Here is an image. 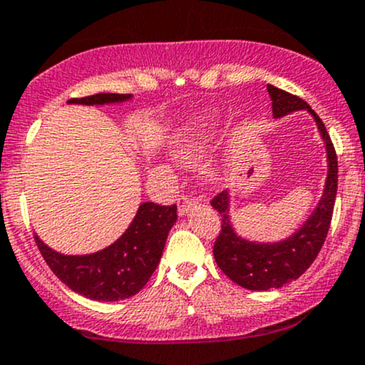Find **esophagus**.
<instances>
[{
    "mask_svg": "<svg viewBox=\"0 0 365 365\" xmlns=\"http://www.w3.org/2000/svg\"><path fill=\"white\" fill-rule=\"evenodd\" d=\"M177 205H178V216H185V214H188V210L195 205V199H190V197L187 195H180L177 200Z\"/></svg>",
    "mask_w": 365,
    "mask_h": 365,
    "instance_id": "esophagus-1",
    "label": "esophagus"
}]
</instances>
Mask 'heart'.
Here are the masks:
<instances>
[{
    "label": "heart",
    "mask_w": 365,
    "mask_h": 365,
    "mask_svg": "<svg viewBox=\"0 0 365 365\" xmlns=\"http://www.w3.org/2000/svg\"><path fill=\"white\" fill-rule=\"evenodd\" d=\"M214 120L210 113H204V115L195 117L194 120L180 130L177 139L173 144V156L180 161L190 163L197 156L200 155L204 143L207 140V135L212 129ZM214 177V175H210Z\"/></svg>",
    "instance_id": "1"
}]
</instances>
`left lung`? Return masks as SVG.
I'll return each mask as SVG.
<instances>
[{
  "instance_id": "left-lung-1",
  "label": "left lung",
  "mask_w": 365,
  "mask_h": 365,
  "mask_svg": "<svg viewBox=\"0 0 365 365\" xmlns=\"http://www.w3.org/2000/svg\"><path fill=\"white\" fill-rule=\"evenodd\" d=\"M274 118H282L297 110H308L318 125L327 148L328 173L324 180L323 195L311 216L294 235L274 243H257L245 240L236 232L230 217L231 195L221 192L214 197L210 205L221 214V232L214 243V258L217 267L241 287L248 291H269L299 279L311 263L318 257L333 216V205L336 199L338 161L330 135L322 118L299 96L287 93L272 85H267Z\"/></svg>"
}]
</instances>
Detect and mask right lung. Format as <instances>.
<instances>
[{
  "instance_id": "right-lung-1",
  "label": "right lung",
  "mask_w": 365,
  "mask_h": 365,
  "mask_svg": "<svg viewBox=\"0 0 365 365\" xmlns=\"http://www.w3.org/2000/svg\"><path fill=\"white\" fill-rule=\"evenodd\" d=\"M133 95L96 93L71 98L73 105L122 103ZM177 222V205L144 202L124 235L110 247L90 255H63L35 235V243L56 277L80 296L93 301L133 297L146 285L163 255L168 232Z\"/></svg>"
}]
</instances>
